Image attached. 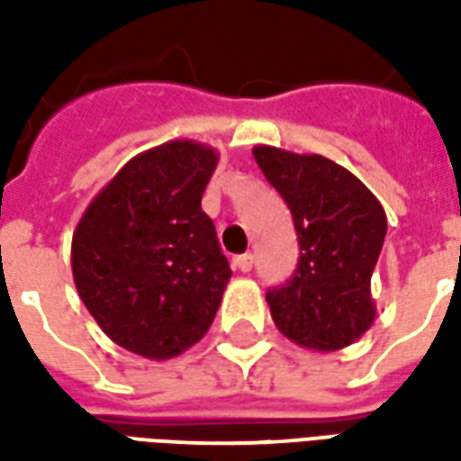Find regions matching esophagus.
Instances as JSON below:
<instances>
[{"label":"esophagus","instance_id":"34e87169","mask_svg":"<svg viewBox=\"0 0 461 461\" xmlns=\"http://www.w3.org/2000/svg\"><path fill=\"white\" fill-rule=\"evenodd\" d=\"M234 267L240 271H251V267H254V257L251 254H240V257H234Z\"/></svg>","mask_w":461,"mask_h":461}]
</instances>
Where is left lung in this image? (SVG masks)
Listing matches in <instances>:
<instances>
[{"label":"left lung","mask_w":461,"mask_h":461,"mask_svg":"<svg viewBox=\"0 0 461 461\" xmlns=\"http://www.w3.org/2000/svg\"><path fill=\"white\" fill-rule=\"evenodd\" d=\"M254 160L289 204L299 234V267L269 289L276 329L311 350H340L375 321L370 276L383 249L387 217L353 172L323 155L257 145Z\"/></svg>","instance_id":"8db88e82"}]
</instances>
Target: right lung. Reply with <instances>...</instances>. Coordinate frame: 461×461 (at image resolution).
<instances>
[{"label":"right lung","mask_w":461,"mask_h":461,"mask_svg":"<svg viewBox=\"0 0 461 461\" xmlns=\"http://www.w3.org/2000/svg\"><path fill=\"white\" fill-rule=\"evenodd\" d=\"M220 155L170 140L125 162L71 241L78 296L108 339L167 360L210 330L231 276L202 194Z\"/></svg>","instance_id":"obj_1"}]
</instances>
